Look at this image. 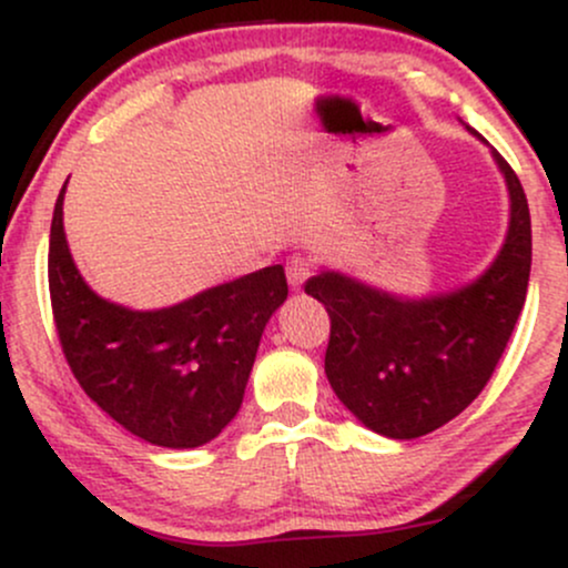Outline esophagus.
<instances>
[{
    "mask_svg": "<svg viewBox=\"0 0 568 568\" xmlns=\"http://www.w3.org/2000/svg\"><path fill=\"white\" fill-rule=\"evenodd\" d=\"M285 275H288V283L293 288L298 291L312 275V262L306 256H302V253H296V256H291L288 262H285Z\"/></svg>",
    "mask_w": 568,
    "mask_h": 568,
    "instance_id": "esophagus-1",
    "label": "esophagus"
}]
</instances>
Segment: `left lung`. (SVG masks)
Masks as SVG:
<instances>
[{"instance_id": "obj_1", "label": "left lung", "mask_w": 568, "mask_h": 568, "mask_svg": "<svg viewBox=\"0 0 568 568\" xmlns=\"http://www.w3.org/2000/svg\"><path fill=\"white\" fill-rule=\"evenodd\" d=\"M491 158L510 192V226L478 280L425 298L395 296L331 270L304 285L331 317V387L384 438H422L470 406L524 310L531 272L529 202L507 160L494 149Z\"/></svg>"}]
</instances>
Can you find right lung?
Wrapping results in <instances>:
<instances>
[{"label":"right lung","mask_w":568,"mask_h":568,"mask_svg":"<svg viewBox=\"0 0 568 568\" xmlns=\"http://www.w3.org/2000/svg\"><path fill=\"white\" fill-rule=\"evenodd\" d=\"M63 184L50 226V302L63 355L93 403L135 438L165 448L213 440L243 406L272 312L288 298L283 266L165 306L128 310L84 283L63 232Z\"/></svg>","instance_id":"obj_1"}]
</instances>
